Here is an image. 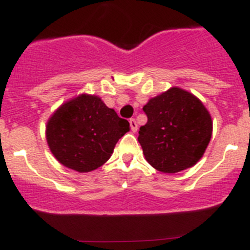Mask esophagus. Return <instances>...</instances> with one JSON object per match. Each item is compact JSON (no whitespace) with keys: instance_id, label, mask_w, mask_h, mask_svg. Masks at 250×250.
Wrapping results in <instances>:
<instances>
[{"instance_id":"34e87169","label":"esophagus","mask_w":250,"mask_h":250,"mask_svg":"<svg viewBox=\"0 0 250 250\" xmlns=\"http://www.w3.org/2000/svg\"><path fill=\"white\" fill-rule=\"evenodd\" d=\"M130 126H131V130H132V132H136L137 131V123H136L135 119H130Z\"/></svg>"}]
</instances>
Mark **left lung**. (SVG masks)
Listing matches in <instances>:
<instances>
[{"label":"left lung","instance_id":"8db88e82","mask_svg":"<svg viewBox=\"0 0 250 250\" xmlns=\"http://www.w3.org/2000/svg\"><path fill=\"white\" fill-rule=\"evenodd\" d=\"M147 124L138 131L146 160L158 171L175 174L193 167L206 152L212 122L192 93L171 87L143 107Z\"/></svg>","mask_w":250,"mask_h":250}]
</instances>
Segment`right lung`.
Here are the masks:
<instances>
[{"mask_svg":"<svg viewBox=\"0 0 250 250\" xmlns=\"http://www.w3.org/2000/svg\"><path fill=\"white\" fill-rule=\"evenodd\" d=\"M128 130L127 120L118 117L100 97L83 93L53 113L47 122L46 138L61 164L88 172L109 159L119 138Z\"/></svg>","mask_w":250,"mask_h":250,"instance_id":"right-lung-1","label":"right lung"}]
</instances>
